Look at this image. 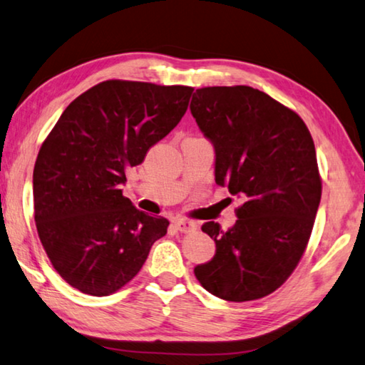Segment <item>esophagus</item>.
<instances>
[{"instance_id":"34e87169","label":"esophagus","mask_w":365,"mask_h":365,"mask_svg":"<svg viewBox=\"0 0 365 365\" xmlns=\"http://www.w3.org/2000/svg\"><path fill=\"white\" fill-rule=\"evenodd\" d=\"M173 226H175L176 231L184 232V234L192 232L194 229H195L194 222H192V221H187V220H176L175 222H173Z\"/></svg>"}]
</instances>
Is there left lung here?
<instances>
[{"label":"left lung","mask_w":365,"mask_h":365,"mask_svg":"<svg viewBox=\"0 0 365 365\" xmlns=\"http://www.w3.org/2000/svg\"><path fill=\"white\" fill-rule=\"evenodd\" d=\"M197 125L216 152L215 181L244 202L216 242L212 261L194 274L226 302L271 295L297 269L308 247L322 195L314 140L302 117L252 86H207L190 102Z\"/></svg>","instance_id":"8db88e82"}]
</instances>
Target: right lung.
Masks as SVG:
<instances>
[{
	"label": "right lung",
	"mask_w": 365,
	"mask_h": 365,
	"mask_svg": "<svg viewBox=\"0 0 365 365\" xmlns=\"http://www.w3.org/2000/svg\"><path fill=\"white\" fill-rule=\"evenodd\" d=\"M190 86L106 80L80 94L43 140L34 168L38 237L59 276L86 295L118 292L168 220L121 194L126 171L186 113Z\"/></svg>",
	"instance_id": "right-lung-1"
}]
</instances>
